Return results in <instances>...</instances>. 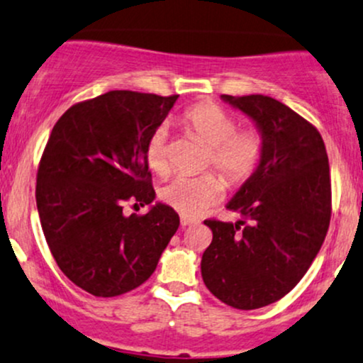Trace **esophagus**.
<instances>
[{"label":"esophagus","instance_id":"1","mask_svg":"<svg viewBox=\"0 0 363 363\" xmlns=\"http://www.w3.org/2000/svg\"><path fill=\"white\" fill-rule=\"evenodd\" d=\"M198 218H191V217H181V225L182 227H188V225H196L198 224Z\"/></svg>","mask_w":363,"mask_h":363}]
</instances>
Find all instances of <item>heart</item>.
I'll return each instance as SVG.
<instances>
[{"label": "heart", "instance_id": "b5f03b06", "mask_svg": "<svg viewBox=\"0 0 363 363\" xmlns=\"http://www.w3.org/2000/svg\"><path fill=\"white\" fill-rule=\"evenodd\" d=\"M182 127L208 146L205 167H215L230 186H240L253 175L264 157V138L257 129L238 130L230 111L215 103H196L181 117ZM167 127L160 125L146 143V162L157 175L170 172ZM224 194V182L213 174L198 177H174L160 189L165 205L184 217H196Z\"/></svg>", "mask_w": 363, "mask_h": 363}]
</instances>
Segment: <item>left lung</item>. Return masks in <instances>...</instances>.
<instances>
[{
	"instance_id": "8db88e82",
	"label": "left lung",
	"mask_w": 363,
	"mask_h": 363,
	"mask_svg": "<svg viewBox=\"0 0 363 363\" xmlns=\"http://www.w3.org/2000/svg\"><path fill=\"white\" fill-rule=\"evenodd\" d=\"M248 115L264 138V157L227 203L245 220H205L213 240L201 277L213 296L255 310L286 296L317 257L330 220L329 160L318 130L284 103L220 96Z\"/></svg>"
}]
</instances>
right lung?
<instances>
[{"instance_id": "1", "label": "right lung", "mask_w": 363, "mask_h": 363, "mask_svg": "<svg viewBox=\"0 0 363 363\" xmlns=\"http://www.w3.org/2000/svg\"><path fill=\"white\" fill-rule=\"evenodd\" d=\"M177 98L108 91L70 106L51 130L35 186L43 233L62 272L94 296L148 281L177 230L175 210L153 203L146 162V143ZM129 199L149 213L123 214Z\"/></svg>"}]
</instances>
